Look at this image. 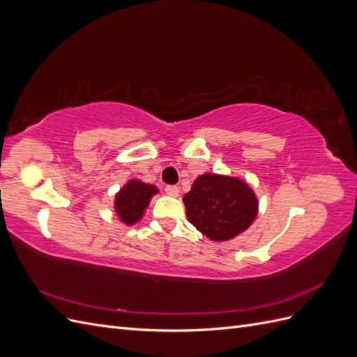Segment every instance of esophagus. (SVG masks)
<instances>
[{
	"instance_id": "esophagus-1",
	"label": "esophagus",
	"mask_w": 357,
	"mask_h": 357,
	"mask_svg": "<svg viewBox=\"0 0 357 357\" xmlns=\"http://www.w3.org/2000/svg\"><path fill=\"white\" fill-rule=\"evenodd\" d=\"M165 192H167V195H169V197H178V188L177 186H167Z\"/></svg>"
}]
</instances>
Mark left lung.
Listing matches in <instances>:
<instances>
[{
  "label": "left lung",
  "mask_w": 357,
  "mask_h": 357,
  "mask_svg": "<svg viewBox=\"0 0 357 357\" xmlns=\"http://www.w3.org/2000/svg\"><path fill=\"white\" fill-rule=\"evenodd\" d=\"M188 220L211 241H228L244 232L257 215L259 202L245 181L207 172L183 197Z\"/></svg>",
  "instance_id": "8db88e82"
}]
</instances>
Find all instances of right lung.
<instances>
[{"mask_svg": "<svg viewBox=\"0 0 357 357\" xmlns=\"http://www.w3.org/2000/svg\"><path fill=\"white\" fill-rule=\"evenodd\" d=\"M159 190L153 185H147L139 180H129L126 185L117 192L114 199V210L121 222L131 226L143 218L144 210L150 204L153 195Z\"/></svg>", "mask_w": 357, "mask_h": 357, "instance_id": "right-lung-1", "label": "right lung"}]
</instances>
